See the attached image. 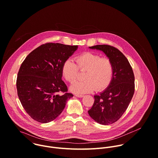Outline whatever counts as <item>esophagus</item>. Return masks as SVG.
I'll return each mask as SVG.
<instances>
[{"mask_svg":"<svg viewBox=\"0 0 158 158\" xmlns=\"http://www.w3.org/2000/svg\"><path fill=\"white\" fill-rule=\"evenodd\" d=\"M75 96H76V97H77V98H82V97H84V96L83 95H81V94H75Z\"/></svg>","mask_w":158,"mask_h":158,"instance_id":"esophagus-1","label":"esophagus"}]
</instances>
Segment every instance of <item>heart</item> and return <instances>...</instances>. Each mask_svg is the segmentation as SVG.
<instances>
[{
    "label": "heart",
    "instance_id": "heart-1",
    "mask_svg": "<svg viewBox=\"0 0 158 158\" xmlns=\"http://www.w3.org/2000/svg\"><path fill=\"white\" fill-rule=\"evenodd\" d=\"M76 64L71 60H65L62 67L63 77L69 83L77 79L78 69L85 71L84 81L77 82L71 85V91L76 94H82L91 93L96 89L101 91L110 84L114 74V67L111 60L107 57L86 52L76 57Z\"/></svg>",
    "mask_w": 158,
    "mask_h": 158
}]
</instances>
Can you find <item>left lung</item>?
I'll return each instance as SVG.
<instances>
[{
  "label": "left lung",
  "mask_w": 158,
  "mask_h": 158,
  "mask_svg": "<svg viewBox=\"0 0 158 158\" xmlns=\"http://www.w3.org/2000/svg\"><path fill=\"white\" fill-rule=\"evenodd\" d=\"M101 51L109 59L114 67V74L109 85L94 95V102L88 114L96 122L109 125L116 122L127 109L134 93V76L124 55L109 45L89 47Z\"/></svg>",
  "instance_id": "8db88e82"
}]
</instances>
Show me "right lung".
<instances>
[{
    "label": "right lung",
    "instance_id": "1",
    "mask_svg": "<svg viewBox=\"0 0 158 158\" xmlns=\"http://www.w3.org/2000/svg\"><path fill=\"white\" fill-rule=\"evenodd\" d=\"M77 48L59 43L42 44L21 64L16 82L17 94L33 119L41 123L52 121L60 114L67 101L73 97L67 93V85L62 80V67Z\"/></svg>",
    "mask_w": 158,
    "mask_h": 158
}]
</instances>
